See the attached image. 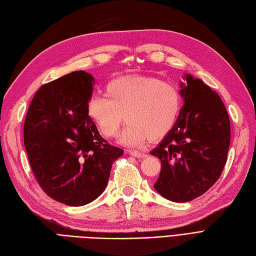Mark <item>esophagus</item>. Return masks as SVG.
I'll list each match as a JSON object with an SVG mask.
<instances>
[{
    "label": "esophagus",
    "instance_id": "34e87169",
    "mask_svg": "<svg viewBox=\"0 0 256 256\" xmlns=\"http://www.w3.org/2000/svg\"><path fill=\"white\" fill-rule=\"evenodd\" d=\"M129 154L134 156V157H136V158H144V157H146V154L142 153V152H139V150H129Z\"/></svg>",
    "mask_w": 256,
    "mask_h": 256
}]
</instances>
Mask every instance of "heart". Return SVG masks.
<instances>
[{
	"mask_svg": "<svg viewBox=\"0 0 256 256\" xmlns=\"http://www.w3.org/2000/svg\"><path fill=\"white\" fill-rule=\"evenodd\" d=\"M182 108V94L172 82L156 78H120L110 80L106 94H94L87 102V114L100 134L118 136L125 146H140L148 139L158 141L174 129Z\"/></svg>",
	"mask_w": 256,
	"mask_h": 256,
	"instance_id": "heart-1",
	"label": "heart"
}]
</instances>
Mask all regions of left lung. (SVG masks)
Here are the masks:
<instances>
[{"instance_id":"obj_1","label":"left lung","mask_w":256,"mask_h":256,"mask_svg":"<svg viewBox=\"0 0 256 256\" xmlns=\"http://www.w3.org/2000/svg\"><path fill=\"white\" fill-rule=\"evenodd\" d=\"M184 80L176 124L150 152L162 162L154 188L174 202H190L218 181L230 143V117L220 96L190 74Z\"/></svg>"}]
</instances>
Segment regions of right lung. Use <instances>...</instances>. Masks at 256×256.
<instances>
[{
  "instance_id": "right-lung-1",
  "label": "right lung",
  "mask_w": 256,
  "mask_h": 256,
  "mask_svg": "<svg viewBox=\"0 0 256 256\" xmlns=\"http://www.w3.org/2000/svg\"><path fill=\"white\" fill-rule=\"evenodd\" d=\"M94 80L75 71L43 85L24 125L31 169L46 195L66 206H85L106 190L113 162L124 150L99 134L87 114Z\"/></svg>"
}]
</instances>
